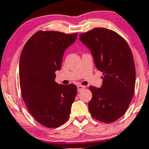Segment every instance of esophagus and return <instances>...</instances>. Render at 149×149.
Listing matches in <instances>:
<instances>
[{
  "instance_id": "obj_1",
  "label": "esophagus",
  "mask_w": 149,
  "mask_h": 149,
  "mask_svg": "<svg viewBox=\"0 0 149 149\" xmlns=\"http://www.w3.org/2000/svg\"><path fill=\"white\" fill-rule=\"evenodd\" d=\"M86 88L84 86H81V85H78V92H81L82 90Z\"/></svg>"
}]
</instances>
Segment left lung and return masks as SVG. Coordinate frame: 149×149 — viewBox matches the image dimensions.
<instances>
[{
    "instance_id": "obj_1",
    "label": "left lung",
    "mask_w": 149,
    "mask_h": 149,
    "mask_svg": "<svg viewBox=\"0 0 149 149\" xmlns=\"http://www.w3.org/2000/svg\"><path fill=\"white\" fill-rule=\"evenodd\" d=\"M79 37L91 50L96 68L103 73L101 88L89 87L93 95L89 111L95 120L112 123L125 113L134 93L132 51L125 39L111 29L97 27Z\"/></svg>"
}]
</instances>
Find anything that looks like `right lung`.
Masks as SVG:
<instances>
[{"instance_id": "add662e5", "label": "right lung", "mask_w": 149, "mask_h": 149, "mask_svg": "<svg viewBox=\"0 0 149 149\" xmlns=\"http://www.w3.org/2000/svg\"><path fill=\"white\" fill-rule=\"evenodd\" d=\"M78 33L38 31L26 42L19 59V85L24 104L32 117L48 128L66 123L77 87L58 85L55 72L60 70L64 51Z\"/></svg>"}]
</instances>
